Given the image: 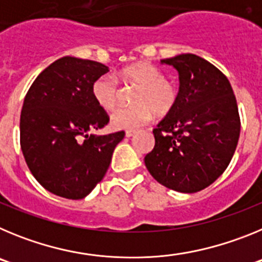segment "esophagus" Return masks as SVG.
Masks as SVG:
<instances>
[{
  "label": "esophagus",
  "instance_id": "1",
  "mask_svg": "<svg viewBox=\"0 0 262 262\" xmlns=\"http://www.w3.org/2000/svg\"><path fill=\"white\" fill-rule=\"evenodd\" d=\"M135 131H133V129H128V131H126V136L127 138H131V136L135 135Z\"/></svg>",
  "mask_w": 262,
  "mask_h": 262
}]
</instances>
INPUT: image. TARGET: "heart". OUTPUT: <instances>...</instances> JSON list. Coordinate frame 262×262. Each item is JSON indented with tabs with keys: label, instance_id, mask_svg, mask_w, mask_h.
<instances>
[{
	"label": "heart",
	"instance_id": "obj_1",
	"mask_svg": "<svg viewBox=\"0 0 262 262\" xmlns=\"http://www.w3.org/2000/svg\"><path fill=\"white\" fill-rule=\"evenodd\" d=\"M117 80L123 85L136 86L131 107L118 108L111 115V124L119 129H136L149 123L155 113L165 117L176 107L178 90L168 81L164 73L149 62H135L124 67L117 73ZM92 94L98 106L106 111L114 110L119 101L118 84L107 76L93 82Z\"/></svg>",
	"mask_w": 262,
	"mask_h": 262
}]
</instances>
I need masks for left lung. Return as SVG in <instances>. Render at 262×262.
<instances>
[{
    "instance_id": "8db88e82",
    "label": "left lung",
    "mask_w": 262,
    "mask_h": 262,
    "mask_svg": "<svg viewBox=\"0 0 262 262\" xmlns=\"http://www.w3.org/2000/svg\"><path fill=\"white\" fill-rule=\"evenodd\" d=\"M163 64L178 72L176 107L154 129L155 147L144 163L159 184L180 193H196L223 174L240 136L232 86L215 66L193 53Z\"/></svg>"
}]
</instances>
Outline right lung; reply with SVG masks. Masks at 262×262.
Segmentation results:
<instances>
[{
  "mask_svg": "<svg viewBox=\"0 0 262 262\" xmlns=\"http://www.w3.org/2000/svg\"><path fill=\"white\" fill-rule=\"evenodd\" d=\"M108 68L64 56L35 78L20 111V149L30 172L46 190L82 200L102 181L124 131L89 135L108 123L92 86Z\"/></svg>",
  "mask_w": 262,
  "mask_h": 262,
  "instance_id": "right-lung-1",
  "label": "right lung"
}]
</instances>
